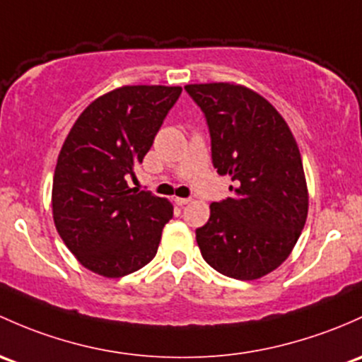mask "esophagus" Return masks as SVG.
Wrapping results in <instances>:
<instances>
[{
	"instance_id": "esophagus-1",
	"label": "esophagus",
	"mask_w": 362,
	"mask_h": 362,
	"mask_svg": "<svg viewBox=\"0 0 362 362\" xmlns=\"http://www.w3.org/2000/svg\"><path fill=\"white\" fill-rule=\"evenodd\" d=\"M175 203H177L178 206H184V204L191 203V199H189V197H175Z\"/></svg>"
}]
</instances>
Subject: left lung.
<instances>
[{
    "label": "left lung",
    "mask_w": 362,
    "mask_h": 362,
    "mask_svg": "<svg viewBox=\"0 0 362 362\" xmlns=\"http://www.w3.org/2000/svg\"><path fill=\"white\" fill-rule=\"evenodd\" d=\"M211 136V161L230 197L196 229L201 255L227 277L253 281L290 257L309 211L302 156L290 127L257 91L232 83L187 85Z\"/></svg>",
    "instance_id": "1"
}]
</instances>
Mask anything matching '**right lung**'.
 I'll return each mask as SVG.
<instances>
[{
	"mask_svg": "<svg viewBox=\"0 0 362 362\" xmlns=\"http://www.w3.org/2000/svg\"><path fill=\"white\" fill-rule=\"evenodd\" d=\"M180 93V86H121L91 102L71 128L53 175V222L88 271L123 277L158 253L173 206L128 180Z\"/></svg>",
	"mask_w": 362,
	"mask_h": 362,
	"instance_id": "right-lung-1",
	"label": "right lung"
}]
</instances>
